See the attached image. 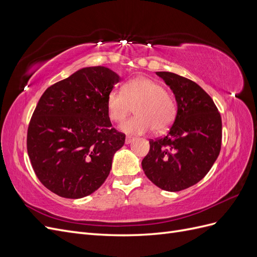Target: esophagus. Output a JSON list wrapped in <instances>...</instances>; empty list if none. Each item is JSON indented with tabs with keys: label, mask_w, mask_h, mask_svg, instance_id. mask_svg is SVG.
I'll return each mask as SVG.
<instances>
[{
	"label": "esophagus",
	"mask_w": 257,
	"mask_h": 257,
	"mask_svg": "<svg viewBox=\"0 0 257 257\" xmlns=\"http://www.w3.org/2000/svg\"><path fill=\"white\" fill-rule=\"evenodd\" d=\"M134 137H132V136H126V138H125V144H131L132 142L134 141Z\"/></svg>",
	"instance_id": "esophagus-1"
}]
</instances>
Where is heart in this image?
I'll use <instances>...</instances> for the list:
<instances>
[{
  "label": "heart",
  "mask_w": 257,
  "mask_h": 257,
  "mask_svg": "<svg viewBox=\"0 0 257 257\" xmlns=\"http://www.w3.org/2000/svg\"><path fill=\"white\" fill-rule=\"evenodd\" d=\"M135 107L136 115L122 125L128 134L141 135L153 130H168L177 115V102L159 81L137 77L123 85L122 91L112 89L107 95V111L111 121L122 123Z\"/></svg>",
  "instance_id": "obj_1"
}]
</instances>
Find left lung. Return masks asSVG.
I'll return each instance as SVG.
<instances>
[{
  "label": "left lung",
  "mask_w": 257,
  "mask_h": 257,
  "mask_svg": "<svg viewBox=\"0 0 257 257\" xmlns=\"http://www.w3.org/2000/svg\"><path fill=\"white\" fill-rule=\"evenodd\" d=\"M173 90L178 104L167 134L150 139L142 162L146 176L160 189L178 192L203 179L217 159L222 144V120L212 98L185 77L157 72Z\"/></svg>",
  "instance_id": "left-lung-1"
}]
</instances>
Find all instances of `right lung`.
I'll return each mask as SVG.
<instances>
[{
  "mask_svg": "<svg viewBox=\"0 0 257 257\" xmlns=\"http://www.w3.org/2000/svg\"><path fill=\"white\" fill-rule=\"evenodd\" d=\"M120 81L104 66L84 67L44 92L30 120L27 149L36 177L64 198L95 192L125 134L112 127L107 95Z\"/></svg>",
  "mask_w": 257,
  "mask_h": 257,
  "instance_id": "add662e5",
  "label": "right lung"
}]
</instances>
